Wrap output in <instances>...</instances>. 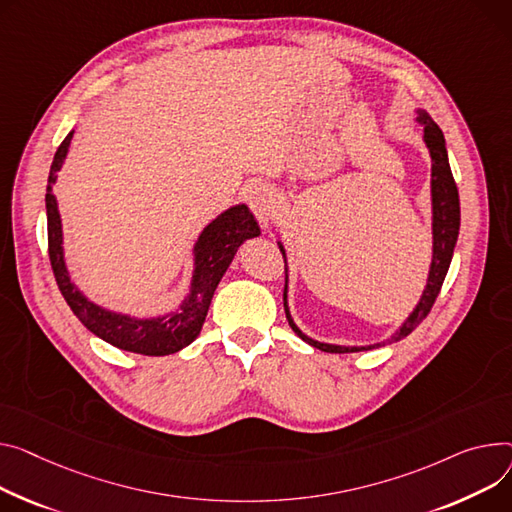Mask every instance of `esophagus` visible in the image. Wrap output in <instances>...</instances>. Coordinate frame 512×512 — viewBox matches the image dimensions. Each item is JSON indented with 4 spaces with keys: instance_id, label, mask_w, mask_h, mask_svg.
<instances>
[{
    "instance_id": "34e87169",
    "label": "esophagus",
    "mask_w": 512,
    "mask_h": 512,
    "mask_svg": "<svg viewBox=\"0 0 512 512\" xmlns=\"http://www.w3.org/2000/svg\"><path fill=\"white\" fill-rule=\"evenodd\" d=\"M247 201L261 224H267L276 214V197L267 185L257 183L247 191Z\"/></svg>"
}]
</instances>
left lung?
Listing matches in <instances>:
<instances>
[{"instance_id": "left-lung-1", "label": "left lung", "mask_w": 512, "mask_h": 512, "mask_svg": "<svg viewBox=\"0 0 512 512\" xmlns=\"http://www.w3.org/2000/svg\"><path fill=\"white\" fill-rule=\"evenodd\" d=\"M418 121L424 125V142L428 146L430 158H432V181H430V193H432V263L428 271V280L426 288L422 292L420 302L416 304L414 313L403 321V325L391 335V339L381 344H372V346H335V344H323L317 342V339L304 335L296 323L292 321L290 309H288V274H286V286H284V311L286 319L292 327V331L304 339L306 344H311L313 348L329 354H348V352H362V350H374L381 348L391 342H399L405 335H410L430 313L432 304L442 288V282L447 278V271L453 259V251L457 245V236H459V224H461V208H459V191L451 173L449 166V154L445 146V135H442L440 127L432 121V117L418 109ZM280 245L284 263H286V251L284 245Z\"/></svg>"}]
</instances>
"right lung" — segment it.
Returning a JSON list of instances; mask_svg holds the SVG:
<instances>
[{"mask_svg":"<svg viewBox=\"0 0 512 512\" xmlns=\"http://www.w3.org/2000/svg\"><path fill=\"white\" fill-rule=\"evenodd\" d=\"M74 131L65 135V140L55 152L49 185H47V236H49V259L57 286L70 304L74 315L84 323L88 331L105 339L107 344L144 356H166L175 354L189 346L199 335L203 321H206L212 296L226 274L228 265L232 263L238 247L247 238H255L261 234L259 224L251 210L241 203L226 212H222L216 220H212L199 234L193 247V278L187 298L181 302L177 313H168L152 319H138L121 313H113L102 309V306L88 300L72 282L67 274L63 259V234H61V216L57 210V199L53 195V185L57 181V173L63 166V160L70 150Z\"/></svg>","mask_w":512,"mask_h":512,"instance_id":"add662e5","label":"right lung"}]
</instances>
